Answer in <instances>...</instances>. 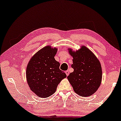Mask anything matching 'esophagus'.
<instances>
[{
    "label": "esophagus",
    "mask_w": 121,
    "mask_h": 121,
    "mask_svg": "<svg viewBox=\"0 0 121 121\" xmlns=\"http://www.w3.org/2000/svg\"><path fill=\"white\" fill-rule=\"evenodd\" d=\"M65 73H66V74L67 76H68V75H69V71H66L65 72Z\"/></svg>",
    "instance_id": "1"
}]
</instances>
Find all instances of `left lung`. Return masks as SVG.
Instances as JSON below:
<instances>
[{"label": "left lung", "instance_id": "8db88e82", "mask_svg": "<svg viewBox=\"0 0 121 121\" xmlns=\"http://www.w3.org/2000/svg\"><path fill=\"white\" fill-rule=\"evenodd\" d=\"M68 50L73 58L71 67L74 71L67 78L74 91L82 97L93 95L102 81V70L99 61L85 46H82L76 52L69 48Z\"/></svg>", "mask_w": 121, "mask_h": 121}]
</instances>
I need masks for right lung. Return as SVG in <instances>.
I'll use <instances>...</instances> for the list:
<instances>
[{
	"instance_id": "1",
	"label": "right lung",
	"mask_w": 121,
	"mask_h": 121,
	"mask_svg": "<svg viewBox=\"0 0 121 121\" xmlns=\"http://www.w3.org/2000/svg\"><path fill=\"white\" fill-rule=\"evenodd\" d=\"M57 49L47 46L32 56L26 67V77L30 90L41 98H47L55 92L58 84L66 74L59 68L55 60Z\"/></svg>"
}]
</instances>
